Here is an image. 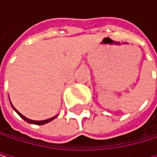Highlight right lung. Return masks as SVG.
Instances as JSON below:
<instances>
[{"mask_svg": "<svg viewBox=\"0 0 157 157\" xmlns=\"http://www.w3.org/2000/svg\"><path fill=\"white\" fill-rule=\"evenodd\" d=\"M10 101V100H9ZM11 102V101H10ZM11 106L13 107V109L17 113V114H19V116L21 117V118H22L25 121H27L28 123H32V124H36V125H42V124H45V123H48V122H50V121H52L53 119H56V117H57V115L56 116H55V117H52V118H51V119H48V120H44V121H33V120H30V119H28V118H26V117H24L23 115H22V114H21L19 111H17L14 106H13V105L11 104Z\"/></svg>", "mask_w": 157, "mask_h": 157, "instance_id": "1", "label": "right lung"}]
</instances>
